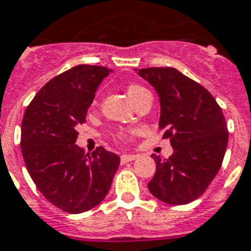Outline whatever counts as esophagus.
Here are the masks:
<instances>
[{
	"label": "esophagus",
	"instance_id": "obj_1",
	"mask_svg": "<svg viewBox=\"0 0 251 251\" xmlns=\"http://www.w3.org/2000/svg\"><path fill=\"white\" fill-rule=\"evenodd\" d=\"M138 155H122L121 156V162L122 163H127V162H131V160L137 159Z\"/></svg>",
	"mask_w": 251,
	"mask_h": 251
}]
</instances>
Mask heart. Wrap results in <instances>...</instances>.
Returning <instances> with one entry per match:
<instances>
[{
  "label": "heart",
  "instance_id": "b5f03b06",
  "mask_svg": "<svg viewBox=\"0 0 251 251\" xmlns=\"http://www.w3.org/2000/svg\"><path fill=\"white\" fill-rule=\"evenodd\" d=\"M145 93H147V89L143 88L142 85H138V84H130V85H127V95H129L130 100L133 101V102H135ZM117 138L122 139V141H126V139L129 138V135H127L126 131L122 130V131H118L117 133Z\"/></svg>",
  "mask_w": 251,
  "mask_h": 251
}]
</instances>
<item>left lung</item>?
I'll list each match as a JSON object with an SVG mask.
<instances>
[{"label":"left lung","instance_id":"obj_1","mask_svg":"<svg viewBox=\"0 0 251 251\" xmlns=\"http://www.w3.org/2000/svg\"><path fill=\"white\" fill-rule=\"evenodd\" d=\"M138 75L158 92L159 127L174 149L168 159L151 155L156 172L147 187L160 201L184 205L200 198L217 175L229 138L226 121L215 97L175 68H142Z\"/></svg>","mask_w":251,"mask_h":251}]
</instances>
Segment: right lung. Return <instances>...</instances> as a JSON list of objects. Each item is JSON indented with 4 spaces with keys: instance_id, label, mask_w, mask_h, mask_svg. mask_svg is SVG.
Returning <instances> with one entry per match:
<instances>
[{
    "instance_id": "1",
    "label": "right lung",
    "mask_w": 251,
    "mask_h": 251,
    "mask_svg": "<svg viewBox=\"0 0 251 251\" xmlns=\"http://www.w3.org/2000/svg\"><path fill=\"white\" fill-rule=\"evenodd\" d=\"M106 67L80 64L51 79L26 108L21 149L32 181L52 205L83 213L105 199L120 156L97 147L91 155L76 143L77 125L87 122L88 108Z\"/></svg>"
}]
</instances>
